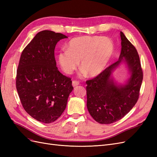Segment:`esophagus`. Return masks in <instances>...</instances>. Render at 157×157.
Returning <instances> with one entry per match:
<instances>
[{"label":"esophagus","mask_w":157,"mask_h":157,"mask_svg":"<svg viewBox=\"0 0 157 157\" xmlns=\"http://www.w3.org/2000/svg\"><path fill=\"white\" fill-rule=\"evenodd\" d=\"M78 84H79V82L78 81H77V80H73V81L72 82V85L73 86H78Z\"/></svg>","instance_id":"1"}]
</instances>
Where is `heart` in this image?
I'll return each instance as SVG.
<instances>
[{
    "label": "heart",
    "instance_id": "obj_1",
    "mask_svg": "<svg viewBox=\"0 0 157 157\" xmlns=\"http://www.w3.org/2000/svg\"><path fill=\"white\" fill-rule=\"evenodd\" d=\"M67 50L61 51L58 63L65 73L71 74L80 62V75L96 77L105 69L114 52L110 38L99 36L75 37L66 45Z\"/></svg>",
    "mask_w": 157,
    "mask_h": 157
}]
</instances>
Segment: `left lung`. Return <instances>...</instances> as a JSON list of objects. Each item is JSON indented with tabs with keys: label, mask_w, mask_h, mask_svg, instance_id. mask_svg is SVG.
<instances>
[{
	"label": "left lung",
	"mask_w": 157,
	"mask_h": 157,
	"mask_svg": "<svg viewBox=\"0 0 157 157\" xmlns=\"http://www.w3.org/2000/svg\"><path fill=\"white\" fill-rule=\"evenodd\" d=\"M119 59L96 77L86 81L87 108L90 115L100 124H111L124 117L136 105L143 80L140 57L135 47L122 31ZM124 63L130 77L124 84H118L113 71Z\"/></svg>",
	"instance_id": "obj_1"
}]
</instances>
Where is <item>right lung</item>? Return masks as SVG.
<instances>
[{
    "label": "right lung",
    "mask_w": 157,
    "mask_h": 157,
    "mask_svg": "<svg viewBox=\"0 0 157 157\" xmlns=\"http://www.w3.org/2000/svg\"><path fill=\"white\" fill-rule=\"evenodd\" d=\"M61 33H38L23 50L16 75V88L25 111L36 121L52 123L67 106L72 81L56 67L54 49Z\"/></svg>",
    "instance_id": "1"
}]
</instances>
